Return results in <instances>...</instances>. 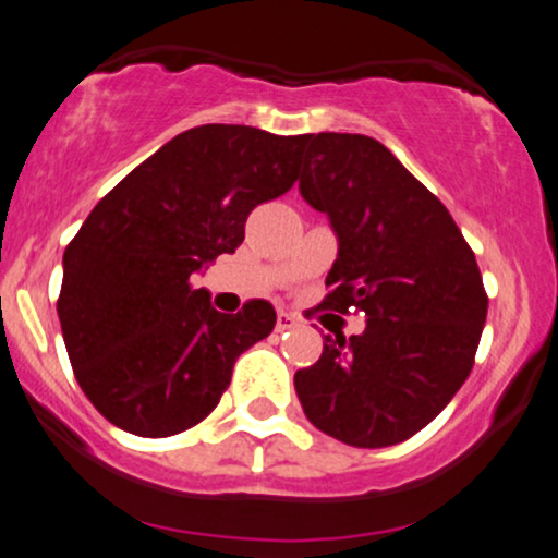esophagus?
I'll return each mask as SVG.
<instances>
[{"label":"esophagus","instance_id":"1","mask_svg":"<svg viewBox=\"0 0 558 558\" xmlns=\"http://www.w3.org/2000/svg\"><path fill=\"white\" fill-rule=\"evenodd\" d=\"M301 324V319L291 312H280L278 314V322H275V329L278 331H288V329H295Z\"/></svg>","mask_w":558,"mask_h":558}]
</instances>
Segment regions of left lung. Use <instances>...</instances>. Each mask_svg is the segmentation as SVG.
I'll use <instances>...</instances> for the list:
<instances>
[{
	"label": "left lung",
	"mask_w": 558,
	"mask_h": 558,
	"mask_svg": "<svg viewBox=\"0 0 558 558\" xmlns=\"http://www.w3.org/2000/svg\"><path fill=\"white\" fill-rule=\"evenodd\" d=\"M299 190L340 242L322 308L368 322L350 340L324 337L319 361L295 371V393L322 433L355 448L397 446L474 368L489 306L476 257L448 208L371 136H303Z\"/></svg>",
	"instance_id": "left-lung-1"
}]
</instances>
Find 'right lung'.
Listing matches in <instances>:
<instances>
[{
  "label": "right lung",
  "mask_w": 558,
  "mask_h": 558,
  "mask_svg": "<svg viewBox=\"0 0 558 558\" xmlns=\"http://www.w3.org/2000/svg\"><path fill=\"white\" fill-rule=\"evenodd\" d=\"M303 136L208 123L167 141L92 208L63 252V342L105 420L169 437L214 412L236 357L275 327L267 301L210 306L193 272L231 255L259 203L299 178Z\"/></svg>",
  "instance_id": "add662e5"
}]
</instances>
